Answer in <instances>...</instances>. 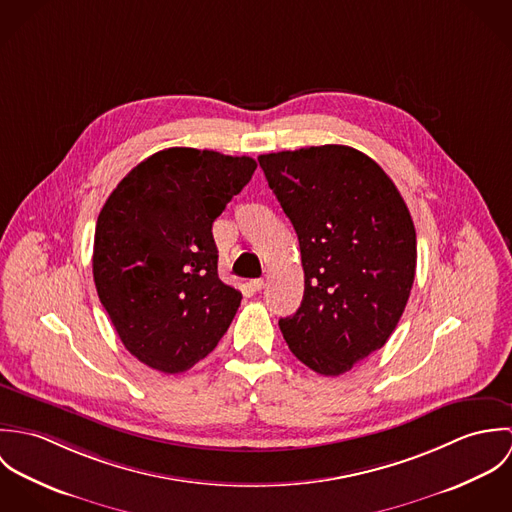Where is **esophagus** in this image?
Listing matches in <instances>:
<instances>
[{"label": "esophagus", "mask_w": 512, "mask_h": 512, "mask_svg": "<svg viewBox=\"0 0 512 512\" xmlns=\"http://www.w3.org/2000/svg\"><path fill=\"white\" fill-rule=\"evenodd\" d=\"M250 286H252V290H254V292H260V290L264 288V280H262V278H256V280H252V282H250Z\"/></svg>", "instance_id": "34e87169"}]
</instances>
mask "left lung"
Listing matches in <instances>:
<instances>
[{
	"label": "left lung",
	"mask_w": 512,
	"mask_h": 512,
	"mask_svg": "<svg viewBox=\"0 0 512 512\" xmlns=\"http://www.w3.org/2000/svg\"><path fill=\"white\" fill-rule=\"evenodd\" d=\"M292 220L303 299L280 329L293 355L339 376L384 347L416 276V230L392 179L359 149L301 147L258 157Z\"/></svg>",
	"instance_id": "1"
}]
</instances>
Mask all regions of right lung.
I'll return each instance as SVG.
<instances>
[{
	"label": "right lung",
	"mask_w": 512,
	"mask_h": 512,
	"mask_svg": "<svg viewBox=\"0 0 512 512\" xmlns=\"http://www.w3.org/2000/svg\"><path fill=\"white\" fill-rule=\"evenodd\" d=\"M256 161L169 147L136 165L104 203L94 232L96 292L124 347L165 374L217 345L242 293L219 278L213 222Z\"/></svg>",
	"instance_id": "add662e5"
}]
</instances>
